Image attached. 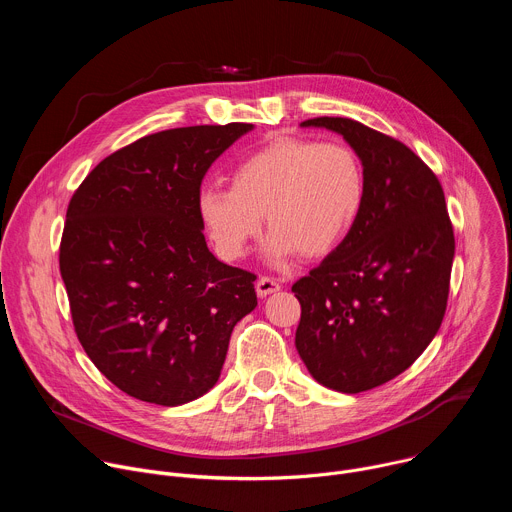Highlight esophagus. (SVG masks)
<instances>
[{"instance_id": "esophagus-1", "label": "esophagus", "mask_w": 512, "mask_h": 512, "mask_svg": "<svg viewBox=\"0 0 512 512\" xmlns=\"http://www.w3.org/2000/svg\"><path fill=\"white\" fill-rule=\"evenodd\" d=\"M257 294L259 298H265L269 294H273V291H279L281 289V281L277 277H271V275H261L257 279Z\"/></svg>"}]
</instances>
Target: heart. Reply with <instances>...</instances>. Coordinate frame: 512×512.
Wrapping results in <instances>:
<instances>
[{
  "instance_id": "obj_1",
  "label": "heart",
  "mask_w": 512,
  "mask_h": 512,
  "mask_svg": "<svg viewBox=\"0 0 512 512\" xmlns=\"http://www.w3.org/2000/svg\"><path fill=\"white\" fill-rule=\"evenodd\" d=\"M367 200V170L344 141L275 139L243 158L231 188L204 186L198 214L216 251L239 259L261 231H271L267 255L279 263L300 251L322 257L354 229Z\"/></svg>"
}]
</instances>
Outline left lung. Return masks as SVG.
Listing matches in <instances>:
<instances>
[{"instance_id":"8db88e82","label":"left lung","mask_w":512,"mask_h":512,"mask_svg":"<svg viewBox=\"0 0 512 512\" xmlns=\"http://www.w3.org/2000/svg\"><path fill=\"white\" fill-rule=\"evenodd\" d=\"M302 125L340 133L367 170V200L348 237L291 285L302 306L296 348L340 393L407 371L442 326L454 261L444 188L405 143L346 117Z\"/></svg>"}]
</instances>
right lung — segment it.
<instances>
[{"label":"right lung","instance_id":"right-lung-1","mask_svg":"<svg viewBox=\"0 0 512 512\" xmlns=\"http://www.w3.org/2000/svg\"><path fill=\"white\" fill-rule=\"evenodd\" d=\"M251 123L176 127L99 162L72 194L58 265L72 326L123 393L174 407L214 387L235 324L257 306L255 273L218 261L200 184Z\"/></svg>","mask_w":512,"mask_h":512}]
</instances>
